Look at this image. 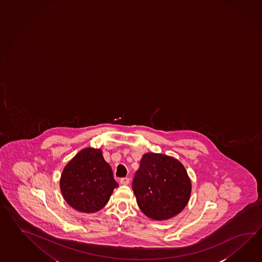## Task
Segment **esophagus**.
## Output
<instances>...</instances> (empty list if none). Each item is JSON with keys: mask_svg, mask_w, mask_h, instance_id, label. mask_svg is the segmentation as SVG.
I'll list each match as a JSON object with an SVG mask.
<instances>
[{"mask_svg": "<svg viewBox=\"0 0 262 262\" xmlns=\"http://www.w3.org/2000/svg\"><path fill=\"white\" fill-rule=\"evenodd\" d=\"M119 182L122 185H128V183H129V178L128 177H122V178H120Z\"/></svg>", "mask_w": 262, "mask_h": 262, "instance_id": "obj_1", "label": "esophagus"}]
</instances>
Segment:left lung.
<instances>
[{
	"label": "left lung",
	"mask_w": 262,
	"mask_h": 262,
	"mask_svg": "<svg viewBox=\"0 0 262 262\" xmlns=\"http://www.w3.org/2000/svg\"><path fill=\"white\" fill-rule=\"evenodd\" d=\"M133 189L141 211L149 219H171L186 207L191 183L180 161L162 154L143 156Z\"/></svg>",
	"instance_id": "left-lung-1"
}]
</instances>
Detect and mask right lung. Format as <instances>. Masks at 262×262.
Wrapping results in <instances>:
<instances>
[{
	"label": "right lung",
	"mask_w": 262,
	"mask_h": 262,
	"mask_svg": "<svg viewBox=\"0 0 262 262\" xmlns=\"http://www.w3.org/2000/svg\"><path fill=\"white\" fill-rule=\"evenodd\" d=\"M59 184L67 203L83 213L101 210L118 187L102 150L91 147L81 150L65 166Z\"/></svg>",
	"instance_id": "1"
}]
</instances>
